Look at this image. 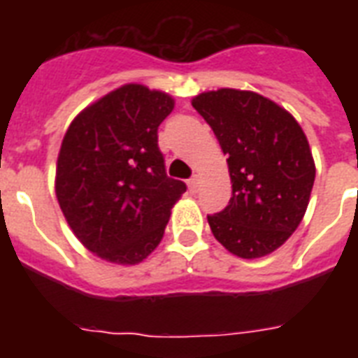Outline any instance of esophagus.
Segmentation results:
<instances>
[{"label":"esophagus","mask_w":358,"mask_h":358,"mask_svg":"<svg viewBox=\"0 0 358 358\" xmlns=\"http://www.w3.org/2000/svg\"><path fill=\"white\" fill-rule=\"evenodd\" d=\"M187 187H189L191 193H196V189H199V176H196V174L187 180Z\"/></svg>","instance_id":"1"}]
</instances>
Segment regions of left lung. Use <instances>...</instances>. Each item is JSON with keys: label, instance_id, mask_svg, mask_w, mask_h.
<instances>
[{"label": "left lung", "instance_id": "left-lung-1", "mask_svg": "<svg viewBox=\"0 0 358 358\" xmlns=\"http://www.w3.org/2000/svg\"><path fill=\"white\" fill-rule=\"evenodd\" d=\"M227 154L232 196L208 215L213 236L239 258L278 249L305 215L316 167L305 131L269 98L219 89L193 98Z\"/></svg>", "mask_w": 358, "mask_h": 358}]
</instances>
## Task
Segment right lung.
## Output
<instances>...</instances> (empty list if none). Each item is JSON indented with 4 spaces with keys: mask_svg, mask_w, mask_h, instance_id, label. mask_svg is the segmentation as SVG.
I'll use <instances>...</instances> for the list:
<instances>
[{
    "mask_svg": "<svg viewBox=\"0 0 358 358\" xmlns=\"http://www.w3.org/2000/svg\"><path fill=\"white\" fill-rule=\"evenodd\" d=\"M174 100L124 85L83 109L66 129L55 193L70 229L103 260L134 266L163 238L184 182L169 178L157 128Z\"/></svg>",
    "mask_w": 358,
    "mask_h": 358,
    "instance_id": "1",
    "label": "right lung"
}]
</instances>
